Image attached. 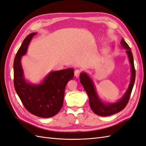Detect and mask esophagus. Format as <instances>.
<instances>
[{
    "label": "esophagus",
    "mask_w": 146,
    "mask_h": 146,
    "mask_svg": "<svg viewBox=\"0 0 146 146\" xmlns=\"http://www.w3.org/2000/svg\"><path fill=\"white\" fill-rule=\"evenodd\" d=\"M80 73H81V71L80 70H76L75 72H74V76L78 78L80 76Z\"/></svg>",
    "instance_id": "obj_1"
}]
</instances>
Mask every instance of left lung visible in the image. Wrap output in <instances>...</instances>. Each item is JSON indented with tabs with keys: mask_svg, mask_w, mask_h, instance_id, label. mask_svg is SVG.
I'll return each mask as SVG.
<instances>
[{
	"mask_svg": "<svg viewBox=\"0 0 146 146\" xmlns=\"http://www.w3.org/2000/svg\"><path fill=\"white\" fill-rule=\"evenodd\" d=\"M120 43L121 46L125 49L131 65V78L129 84L126 91L120 99L117 102L111 103L104 102L99 98L97 92L96 86L91 77L86 72H81L80 75L81 83L88 94L91 109L94 113L101 117H107V116L115 114L124 109L129 101L134 81H135L136 71L134 69L133 56L131 50L124 39H121Z\"/></svg>",
	"mask_w": 146,
	"mask_h": 146,
	"instance_id": "obj_1",
	"label": "left lung"
}]
</instances>
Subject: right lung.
Returning <instances> with one entry per match:
<instances>
[{
	"label": "right lung",
	"instance_id": "add662e5",
	"mask_svg": "<svg viewBox=\"0 0 146 146\" xmlns=\"http://www.w3.org/2000/svg\"><path fill=\"white\" fill-rule=\"evenodd\" d=\"M36 35V33H33L26 37L15 57L14 86L29 112L40 118H50L62 109L66 85L73 79L74 69L50 72L39 84L29 82L25 77L21 60L27 54L29 44Z\"/></svg>",
	"mask_w": 146,
	"mask_h": 146
}]
</instances>
